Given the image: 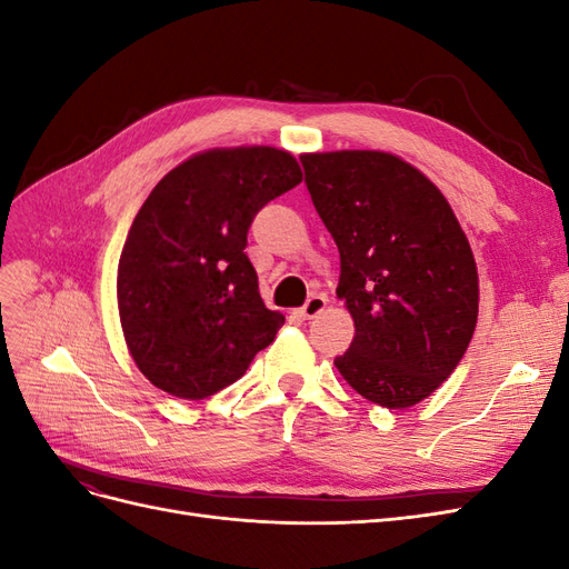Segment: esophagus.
Wrapping results in <instances>:
<instances>
[{
  "label": "esophagus",
  "instance_id": "34e87169",
  "mask_svg": "<svg viewBox=\"0 0 569 569\" xmlns=\"http://www.w3.org/2000/svg\"><path fill=\"white\" fill-rule=\"evenodd\" d=\"M325 306H327V299H325L322 295H313L311 299H308V301L299 308L297 313H299L303 320H311V318H316L318 313L325 311Z\"/></svg>",
  "mask_w": 569,
  "mask_h": 569
}]
</instances>
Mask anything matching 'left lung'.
I'll list each match as a JSON object with an SVG mask.
<instances>
[{
	"label": "left lung",
	"instance_id": "8db88e82",
	"mask_svg": "<svg viewBox=\"0 0 569 569\" xmlns=\"http://www.w3.org/2000/svg\"><path fill=\"white\" fill-rule=\"evenodd\" d=\"M306 184L339 249L337 297L356 335L335 366L389 410L435 393L458 368L479 311L477 263L441 189L377 149L301 153Z\"/></svg>",
	"mask_w": 569,
	"mask_h": 569
}]
</instances>
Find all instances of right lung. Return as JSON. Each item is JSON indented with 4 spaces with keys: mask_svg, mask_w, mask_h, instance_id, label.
<instances>
[{
    "mask_svg": "<svg viewBox=\"0 0 569 569\" xmlns=\"http://www.w3.org/2000/svg\"><path fill=\"white\" fill-rule=\"evenodd\" d=\"M303 180L266 144L189 157L137 211L120 251L118 316L134 366L161 391L199 401L237 382L284 325L244 253L263 206Z\"/></svg>",
    "mask_w": 569,
    "mask_h": 569,
    "instance_id": "obj_1",
    "label": "right lung"
}]
</instances>
